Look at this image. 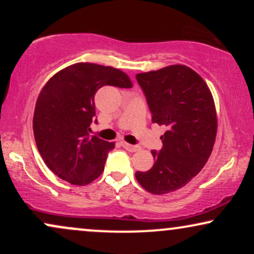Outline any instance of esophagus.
<instances>
[{
  "instance_id": "obj_1",
  "label": "esophagus",
  "mask_w": 254,
  "mask_h": 254,
  "mask_svg": "<svg viewBox=\"0 0 254 254\" xmlns=\"http://www.w3.org/2000/svg\"><path fill=\"white\" fill-rule=\"evenodd\" d=\"M122 145H123L125 149L129 150V151H137V150H138V147H137V145L129 144V143H127V142H122Z\"/></svg>"
}]
</instances>
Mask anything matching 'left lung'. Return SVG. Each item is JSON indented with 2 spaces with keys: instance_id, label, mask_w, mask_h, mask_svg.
Instances as JSON below:
<instances>
[{
  "instance_id": "1",
  "label": "left lung",
  "mask_w": 254,
  "mask_h": 254,
  "mask_svg": "<svg viewBox=\"0 0 254 254\" xmlns=\"http://www.w3.org/2000/svg\"><path fill=\"white\" fill-rule=\"evenodd\" d=\"M143 89L151 122L167 127L162 149L153 154L154 166L136 172L139 185L153 194L185 186L210 157L217 132V115L208 84L183 64L136 75Z\"/></svg>"
}]
</instances>
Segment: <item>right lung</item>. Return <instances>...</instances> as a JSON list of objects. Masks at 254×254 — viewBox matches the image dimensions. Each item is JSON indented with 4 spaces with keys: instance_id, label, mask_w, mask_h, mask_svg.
Listing matches in <instances>:
<instances>
[{
    "instance_id": "add662e5",
    "label": "right lung",
    "mask_w": 254,
    "mask_h": 254,
    "mask_svg": "<svg viewBox=\"0 0 254 254\" xmlns=\"http://www.w3.org/2000/svg\"><path fill=\"white\" fill-rule=\"evenodd\" d=\"M105 84L131 88L125 72L112 66L80 62L52 76L37 99L33 132L44 162L61 179L87 185L104 172L115 142L90 136L94 95Z\"/></svg>"
}]
</instances>
